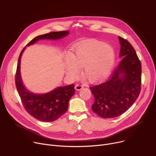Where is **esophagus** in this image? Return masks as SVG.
Segmentation results:
<instances>
[{"mask_svg": "<svg viewBox=\"0 0 156 156\" xmlns=\"http://www.w3.org/2000/svg\"><path fill=\"white\" fill-rule=\"evenodd\" d=\"M83 88V86L81 85H80V84H76L75 85V87L76 90H78V91L80 90H81Z\"/></svg>", "mask_w": 156, "mask_h": 156, "instance_id": "1", "label": "esophagus"}]
</instances>
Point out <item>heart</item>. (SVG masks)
<instances>
[{
	"label": "heart",
	"instance_id": "heart-1",
	"mask_svg": "<svg viewBox=\"0 0 156 156\" xmlns=\"http://www.w3.org/2000/svg\"><path fill=\"white\" fill-rule=\"evenodd\" d=\"M115 61L114 48L97 40H88L77 45L64 57L63 69L71 80L76 78L82 68L83 77L95 83L104 79L111 73Z\"/></svg>",
	"mask_w": 156,
	"mask_h": 156
}]
</instances>
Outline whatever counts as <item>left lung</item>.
Listing matches in <instances>:
<instances>
[{
	"label": "left lung",
	"mask_w": 156,
	"mask_h": 156,
	"mask_svg": "<svg viewBox=\"0 0 156 156\" xmlns=\"http://www.w3.org/2000/svg\"><path fill=\"white\" fill-rule=\"evenodd\" d=\"M122 60L105 82L90 87L95 101L92 111L103 118H112L125 112L137 99L141 90L142 66L134 48L118 37Z\"/></svg>",
	"instance_id": "8db88e82"
}]
</instances>
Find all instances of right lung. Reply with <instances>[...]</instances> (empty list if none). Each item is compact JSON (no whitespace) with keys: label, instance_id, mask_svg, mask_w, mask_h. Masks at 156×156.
<instances>
[{"label":"right lung","instance_id":"right-lung-1","mask_svg":"<svg viewBox=\"0 0 156 156\" xmlns=\"http://www.w3.org/2000/svg\"><path fill=\"white\" fill-rule=\"evenodd\" d=\"M69 31H53L39 35L31 40L27 45H34L40 40H59L68 35ZM24 47L20 55L15 76L16 86L20 96L22 103L27 111L31 116L44 122H52L59 118L68 110L69 101L75 92L73 84L59 87L52 91L37 94H34L23 85L21 76L20 65L22 54L25 50Z\"/></svg>","mask_w":156,"mask_h":156}]
</instances>
